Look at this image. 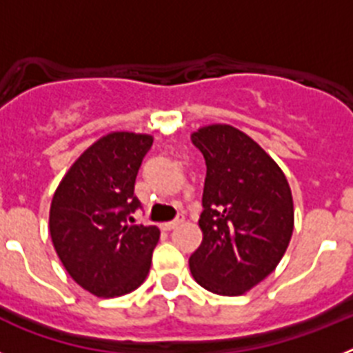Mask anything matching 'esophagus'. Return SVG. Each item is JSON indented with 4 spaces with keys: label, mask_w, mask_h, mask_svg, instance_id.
<instances>
[{
    "label": "esophagus",
    "mask_w": 353,
    "mask_h": 353,
    "mask_svg": "<svg viewBox=\"0 0 353 353\" xmlns=\"http://www.w3.org/2000/svg\"><path fill=\"white\" fill-rule=\"evenodd\" d=\"M182 223H183V215H179V217H176L174 221H170V223H162L161 228L164 230V232H171V230H174V228Z\"/></svg>",
    "instance_id": "esophagus-1"
}]
</instances>
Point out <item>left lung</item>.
I'll return each mask as SVG.
<instances>
[{"label":"left lung","instance_id":"8db88e82","mask_svg":"<svg viewBox=\"0 0 353 353\" xmlns=\"http://www.w3.org/2000/svg\"><path fill=\"white\" fill-rule=\"evenodd\" d=\"M191 139L207 164L199 217L203 242L189 258L191 274L208 292L242 295L276 269L288 248V180L276 161L235 127H201Z\"/></svg>","mask_w":353,"mask_h":353}]
</instances>
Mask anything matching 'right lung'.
Here are the masks:
<instances>
[{"mask_svg": "<svg viewBox=\"0 0 353 353\" xmlns=\"http://www.w3.org/2000/svg\"><path fill=\"white\" fill-rule=\"evenodd\" d=\"M154 143L148 134L111 132L81 154L56 189L49 232L65 270L97 297H120L146 279L157 226L130 224L141 207L134 183Z\"/></svg>", "mask_w": 353, "mask_h": 353, "instance_id": "obj_1", "label": "right lung"}]
</instances>
